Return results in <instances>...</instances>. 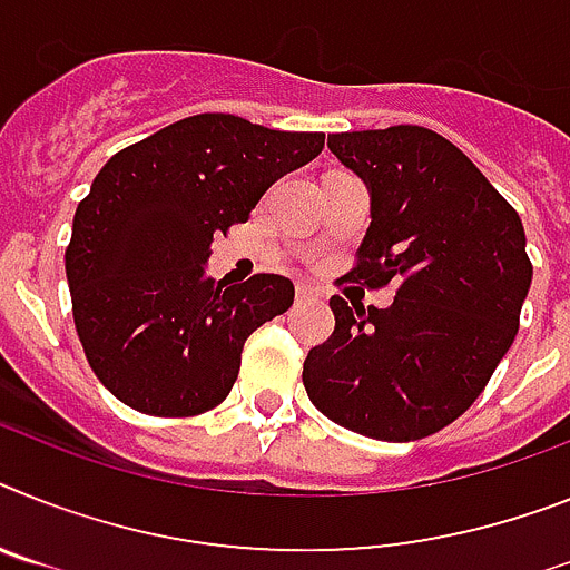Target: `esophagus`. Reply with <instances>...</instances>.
Here are the masks:
<instances>
[{"mask_svg": "<svg viewBox=\"0 0 570 570\" xmlns=\"http://www.w3.org/2000/svg\"><path fill=\"white\" fill-rule=\"evenodd\" d=\"M315 295V289H309V286H304V284H298L295 286V301H298V304H304V301H309Z\"/></svg>", "mask_w": 570, "mask_h": 570, "instance_id": "esophagus-1", "label": "esophagus"}]
</instances>
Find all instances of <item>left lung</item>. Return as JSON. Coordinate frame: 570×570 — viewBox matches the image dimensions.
Masks as SVG:
<instances>
[{
  "instance_id": "obj_1",
  "label": "left lung",
  "mask_w": 570,
  "mask_h": 570,
  "mask_svg": "<svg viewBox=\"0 0 570 570\" xmlns=\"http://www.w3.org/2000/svg\"><path fill=\"white\" fill-rule=\"evenodd\" d=\"M327 147L371 188V226L344 277L394 284L396 295L389 309L330 298L336 330L304 358V389L356 434L429 438L475 403L519 333L533 277L524 228L487 176L425 127L333 132Z\"/></svg>"
}]
</instances>
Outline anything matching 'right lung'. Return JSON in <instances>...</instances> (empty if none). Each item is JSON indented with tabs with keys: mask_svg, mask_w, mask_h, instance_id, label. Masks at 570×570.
<instances>
[{
	"mask_svg": "<svg viewBox=\"0 0 570 570\" xmlns=\"http://www.w3.org/2000/svg\"><path fill=\"white\" fill-rule=\"evenodd\" d=\"M324 132L203 112L124 147L80 199L66 277L89 367L124 405L196 417L232 391L246 338L293 307L289 277H205L217 234L272 181L313 161Z\"/></svg>",
	"mask_w": 570,
	"mask_h": 570,
	"instance_id": "obj_1",
	"label": "right lung"
}]
</instances>
